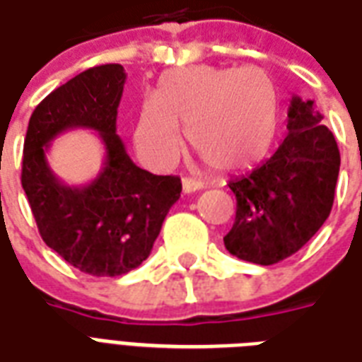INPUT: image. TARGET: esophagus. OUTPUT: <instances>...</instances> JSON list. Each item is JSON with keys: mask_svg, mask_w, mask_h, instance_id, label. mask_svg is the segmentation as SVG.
Listing matches in <instances>:
<instances>
[{"mask_svg": "<svg viewBox=\"0 0 362 362\" xmlns=\"http://www.w3.org/2000/svg\"><path fill=\"white\" fill-rule=\"evenodd\" d=\"M200 189H202V183H200V181H197V179H191V177L183 179V192H187V194L200 191Z\"/></svg>", "mask_w": 362, "mask_h": 362, "instance_id": "esophagus-1", "label": "esophagus"}]
</instances>
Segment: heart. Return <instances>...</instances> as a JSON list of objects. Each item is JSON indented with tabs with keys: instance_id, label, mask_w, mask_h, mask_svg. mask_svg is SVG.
Instances as JSON below:
<instances>
[{
	"instance_id": "1",
	"label": "heart",
	"mask_w": 362,
	"mask_h": 362,
	"mask_svg": "<svg viewBox=\"0 0 362 362\" xmlns=\"http://www.w3.org/2000/svg\"><path fill=\"white\" fill-rule=\"evenodd\" d=\"M206 164L219 171L254 165L267 154L279 127V91L257 66L197 64L165 72L156 97L141 107L135 145L152 165H168L183 146L181 128Z\"/></svg>"
}]
</instances>
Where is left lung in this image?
Here are the masks:
<instances>
[{
  "label": "left lung",
  "instance_id": "8db88e82",
  "mask_svg": "<svg viewBox=\"0 0 362 362\" xmlns=\"http://www.w3.org/2000/svg\"><path fill=\"white\" fill-rule=\"evenodd\" d=\"M273 156L229 183L236 217L223 243L244 262L273 265L303 248L330 216L339 151L313 100L292 97Z\"/></svg>",
  "mask_w": 362,
  "mask_h": 362
}]
</instances>
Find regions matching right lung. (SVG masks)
Listing matches in <instances>:
<instances>
[{"instance_id":"right-lung-1","label":"right lung","mask_w":362,"mask_h":362,"mask_svg":"<svg viewBox=\"0 0 362 362\" xmlns=\"http://www.w3.org/2000/svg\"><path fill=\"white\" fill-rule=\"evenodd\" d=\"M126 83L122 64H100L57 88L32 112L24 139L23 189L43 243L93 276H119L151 254L162 223L181 197V179L141 170L116 133ZM76 127L100 133L105 164L81 187L61 184L45 152L57 134Z\"/></svg>"}]
</instances>
